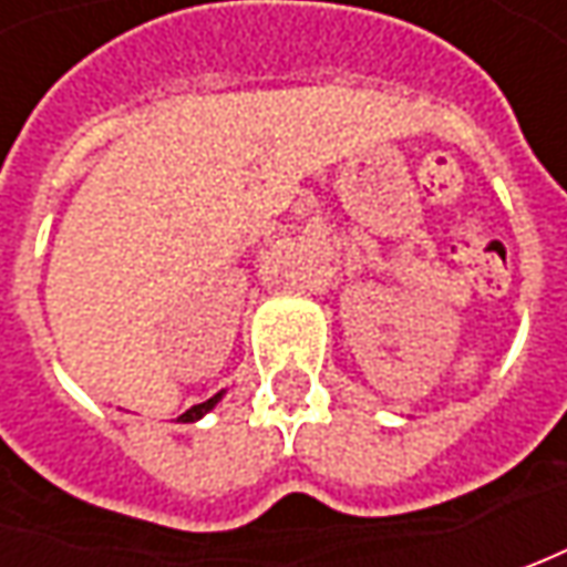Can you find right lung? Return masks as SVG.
<instances>
[{
	"mask_svg": "<svg viewBox=\"0 0 567 567\" xmlns=\"http://www.w3.org/2000/svg\"><path fill=\"white\" fill-rule=\"evenodd\" d=\"M217 401H220V394H214V398H210V401H205V403H195V406H192V410H186V413H183L179 420H183V423H195V420H198V416H205L207 410H210V406H214Z\"/></svg>",
	"mask_w": 567,
	"mask_h": 567,
	"instance_id": "add662e5",
	"label": "right lung"
}]
</instances>
